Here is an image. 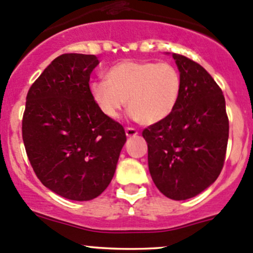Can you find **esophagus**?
I'll return each instance as SVG.
<instances>
[{
  "label": "esophagus",
  "mask_w": 253,
  "mask_h": 253,
  "mask_svg": "<svg viewBox=\"0 0 253 253\" xmlns=\"http://www.w3.org/2000/svg\"><path fill=\"white\" fill-rule=\"evenodd\" d=\"M138 134V131L133 127H126V136L127 137H134Z\"/></svg>",
  "instance_id": "1"
}]
</instances>
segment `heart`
Listing matches in <instances>:
<instances>
[{
  "label": "heart",
  "instance_id": "1",
  "mask_svg": "<svg viewBox=\"0 0 253 253\" xmlns=\"http://www.w3.org/2000/svg\"><path fill=\"white\" fill-rule=\"evenodd\" d=\"M105 81L90 85L93 100L109 119H117L128 104L131 115L143 125L169 116L180 99V72L169 62L122 61L108 71Z\"/></svg>",
  "mask_w": 253,
  "mask_h": 253
}]
</instances>
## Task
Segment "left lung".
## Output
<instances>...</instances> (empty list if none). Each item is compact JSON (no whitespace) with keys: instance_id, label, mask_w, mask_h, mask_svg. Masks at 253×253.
I'll use <instances>...</instances> for the list:
<instances>
[{"instance_id":"1","label":"left lung","mask_w":253,"mask_h":253,"mask_svg":"<svg viewBox=\"0 0 253 253\" xmlns=\"http://www.w3.org/2000/svg\"><path fill=\"white\" fill-rule=\"evenodd\" d=\"M182 89L171 114L143 129L148 167L158 190L175 201L192 198L218 178L225 160L229 120L225 99L195 61L172 53Z\"/></svg>"}]
</instances>
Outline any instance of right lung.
<instances>
[{
    "label": "right lung",
    "mask_w": 253,
    "mask_h": 253,
    "mask_svg": "<svg viewBox=\"0 0 253 253\" xmlns=\"http://www.w3.org/2000/svg\"><path fill=\"white\" fill-rule=\"evenodd\" d=\"M95 55L63 53L27 94L22 134L28 159L42 185L72 201H90L114 177L126 133L93 100Z\"/></svg>",
    "instance_id": "obj_1"
}]
</instances>
